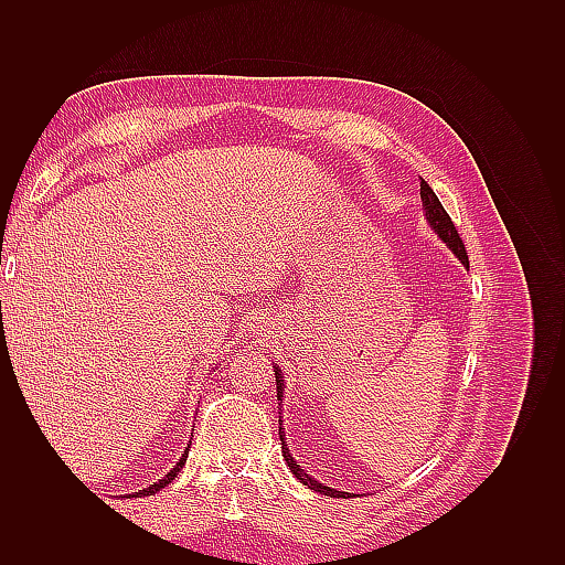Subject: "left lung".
Returning <instances> with one entry per match:
<instances>
[{
    "instance_id": "8db88e82",
    "label": "left lung",
    "mask_w": 565,
    "mask_h": 565,
    "mask_svg": "<svg viewBox=\"0 0 565 565\" xmlns=\"http://www.w3.org/2000/svg\"><path fill=\"white\" fill-rule=\"evenodd\" d=\"M419 195H422V207H424V216H426V221H429L431 231H434V233L440 237L443 243H446V245L452 249V254L457 256L459 264H465V266L469 268V256H467L465 243H461V237H459V233H457L455 224H452V221H450L448 212L443 210V204L438 202L436 193L431 191V185L426 183V181H422ZM273 372H276V388H278V401L282 403V391H285V380H282V372H280V367H278V365H273ZM278 422H280V429H278V431H280V440H282V457H285V461H287V467L292 469V473L297 476V481H299V483H303V486H309L311 490H316V492H320V494H328V498H353V492H341V490H337V488L324 486V483L316 481L313 476H309V473H306V471L299 467V461L292 457V452H289V448H287V438H285V431H282V419H278Z\"/></svg>"
}]
</instances>
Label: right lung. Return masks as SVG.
Returning <instances> with one entry per match:
<instances>
[{
  "mask_svg": "<svg viewBox=\"0 0 565 565\" xmlns=\"http://www.w3.org/2000/svg\"><path fill=\"white\" fill-rule=\"evenodd\" d=\"M185 457H188V448L183 450V455H181V459L177 461V467L172 469V471H169V473H164L162 478H160V481L158 483H152V486H148V488H143V490H139V492H136V494H141V498H148V494H156L158 490H162L164 486H169V483H172L174 481V478L179 476V471L183 469V465H185ZM136 494H134V498H136Z\"/></svg>",
  "mask_w": 565,
  "mask_h": 565,
  "instance_id": "add662e5",
  "label": "right lung"
}]
</instances>
